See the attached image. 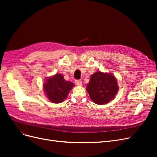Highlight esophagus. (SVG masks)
<instances>
[{"instance_id": "obj_1", "label": "esophagus", "mask_w": 157, "mask_h": 157, "mask_svg": "<svg viewBox=\"0 0 157 157\" xmlns=\"http://www.w3.org/2000/svg\"><path fill=\"white\" fill-rule=\"evenodd\" d=\"M75 82L76 84L77 85V86H80V85L82 84V80H75Z\"/></svg>"}]
</instances>
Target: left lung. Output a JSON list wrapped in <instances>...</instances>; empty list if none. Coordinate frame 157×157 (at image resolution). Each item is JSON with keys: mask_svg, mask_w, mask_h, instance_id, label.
<instances>
[{"mask_svg": "<svg viewBox=\"0 0 157 157\" xmlns=\"http://www.w3.org/2000/svg\"><path fill=\"white\" fill-rule=\"evenodd\" d=\"M86 90L94 103L104 105L115 98L118 87L113 75L98 71L91 76Z\"/></svg>", "mask_w": 157, "mask_h": 157, "instance_id": "left-lung-1", "label": "left lung"}]
</instances>
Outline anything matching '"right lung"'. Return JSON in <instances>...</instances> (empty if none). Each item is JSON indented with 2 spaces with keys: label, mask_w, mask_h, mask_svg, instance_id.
<instances>
[{
  "label": "right lung",
  "mask_w": 157,
  "mask_h": 157,
  "mask_svg": "<svg viewBox=\"0 0 157 157\" xmlns=\"http://www.w3.org/2000/svg\"><path fill=\"white\" fill-rule=\"evenodd\" d=\"M43 86L49 100L59 103L63 101L67 97L70 90L74 86V84L65 80L62 75L56 74L54 77L47 78Z\"/></svg>",
  "instance_id": "right-lung-1"
}]
</instances>
